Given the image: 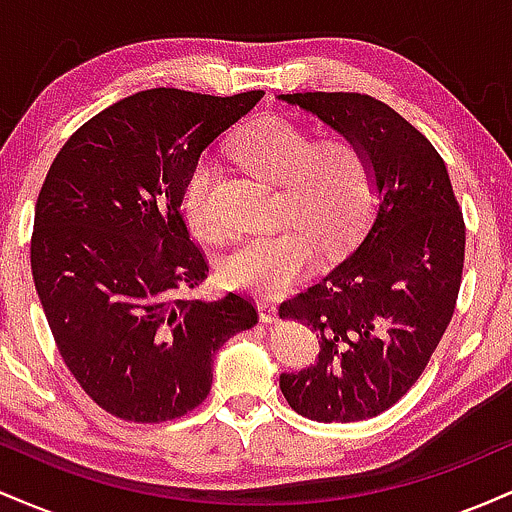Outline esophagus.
Here are the masks:
<instances>
[{
    "mask_svg": "<svg viewBox=\"0 0 512 512\" xmlns=\"http://www.w3.org/2000/svg\"><path fill=\"white\" fill-rule=\"evenodd\" d=\"M257 310H260V320L262 322H276V317H279V308H276V303L274 301H262L257 303Z\"/></svg>",
    "mask_w": 512,
    "mask_h": 512,
    "instance_id": "obj_1",
    "label": "esophagus"
}]
</instances>
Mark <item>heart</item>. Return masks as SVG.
Listing matches in <instances>:
<instances>
[{
	"instance_id": "b5f03b06",
	"label": "heart",
	"mask_w": 512,
	"mask_h": 512,
	"mask_svg": "<svg viewBox=\"0 0 512 512\" xmlns=\"http://www.w3.org/2000/svg\"><path fill=\"white\" fill-rule=\"evenodd\" d=\"M231 154L252 173L279 182V221L293 223L272 233L240 236L223 252L219 276L231 289L276 296L308 272L315 245L325 252L342 248L368 219L375 168L356 139L332 137L313 144L298 122L267 115L240 129ZM214 180V163L202 158L182 190L185 219L202 238H216L223 231L211 199Z\"/></svg>"
}]
</instances>
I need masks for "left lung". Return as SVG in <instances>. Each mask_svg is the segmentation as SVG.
<instances>
[{
  "label": "left lung",
  "mask_w": 512,
  "mask_h": 512,
  "mask_svg": "<svg viewBox=\"0 0 512 512\" xmlns=\"http://www.w3.org/2000/svg\"><path fill=\"white\" fill-rule=\"evenodd\" d=\"M356 139L375 168L378 207L356 250L279 317L313 327L315 366L281 373L293 411L313 421L383 414L421 378L455 313L464 219L445 161L397 110L366 93H284Z\"/></svg>",
  "instance_id": "left-lung-1"
}]
</instances>
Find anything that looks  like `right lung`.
I'll return each instance as SVG.
<instances>
[{"label": "right lung", "mask_w": 512, "mask_h": 512, "mask_svg": "<svg viewBox=\"0 0 512 512\" xmlns=\"http://www.w3.org/2000/svg\"><path fill=\"white\" fill-rule=\"evenodd\" d=\"M264 91L151 88L84 122L40 187L35 291L64 366L98 407L134 424L185 416L211 390V356L257 325L250 298L180 296L209 272L182 190L202 151Z\"/></svg>", "instance_id": "right-lung-1"}]
</instances>
